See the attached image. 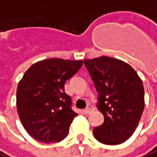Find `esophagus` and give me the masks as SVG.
<instances>
[{
	"instance_id": "esophagus-1",
	"label": "esophagus",
	"mask_w": 157,
	"mask_h": 157,
	"mask_svg": "<svg viewBox=\"0 0 157 157\" xmlns=\"http://www.w3.org/2000/svg\"><path fill=\"white\" fill-rule=\"evenodd\" d=\"M93 110H94V108H93V106H91V105H87V107L85 109V112H86V114H90Z\"/></svg>"
}]
</instances>
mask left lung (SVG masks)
Instances as JSON below:
<instances>
[{
	"mask_svg": "<svg viewBox=\"0 0 157 157\" xmlns=\"http://www.w3.org/2000/svg\"><path fill=\"white\" fill-rule=\"evenodd\" d=\"M84 63L98 93V109L105 119L95 127L94 136L105 144H122L133 134L144 109L141 78L132 66L114 58L103 56Z\"/></svg>",
	"mask_w": 157,
	"mask_h": 157,
	"instance_id": "1",
	"label": "left lung"
}]
</instances>
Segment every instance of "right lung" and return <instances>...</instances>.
I'll return each instance as SVG.
<instances>
[{
  "label": "right lung",
  "mask_w": 157,
  "mask_h": 157,
  "mask_svg": "<svg viewBox=\"0 0 157 157\" xmlns=\"http://www.w3.org/2000/svg\"><path fill=\"white\" fill-rule=\"evenodd\" d=\"M83 65V60L48 59L34 63L20 80L16 106L20 121L34 139L45 144L63 140L77 116L65 82Z\"/></svg>",
  "instance_id": "1"
}]
</instances>
